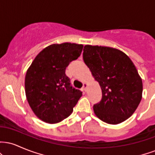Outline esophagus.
I'll return each mask as SVG.
<instances>
[{"label": "esophagus", "instance_id": "1", "mask_svg": "<svg viewBox=\"0 0 155 155\" xmlns=\"http://www.w3.org/2000/svg\"><path fill=\"white\" fill-rule=\"evenodd\" d=\"M87 88V83H83L82 89H81V90H82L83 91H86Z\"/></svg>", "mask_w": 155, "mask_h": 155}]
</instances>
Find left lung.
Masks as SVG:
<instances>
[{
  "label": "left lung",
  "instance_id": "1",
  "mask_svg": "<svg viewBox=\"0 0 155 155\" xmlns=\"http://www.w3.org/2000/svg\"><path fill=\"white\" fill-rule=\"evenodd\" d=\"M83 60L100 84L102 99L93 106L95 115L117 124L132 116L142 98L143 84L132 60L114 48L86 45Z\"/></svg>",
  "mask_w": 155,
  "mask_h": 155
}]
</instances>
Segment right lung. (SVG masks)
<instances>
[{
  "label": "right lung",
  "mask_w": 155,
  "mask_h": 155,
  "mask_svg": "<svg viewBox=\"0 0 155 155\" xmlns=\"http://www.w3.org/2000/svg\"><path fill=\"white\" fill-rule=\"evenodd\" d=\"M83 47L71 43L48 46L27 71V100L35 114L47 123H58L70 116L82 95L80 90L72 87L65 69L80 56Z\"/></svg>",
  "instance_id": "right-lung-1"
}]
</instances>
